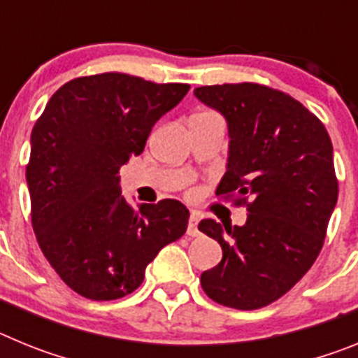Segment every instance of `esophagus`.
I'll use <instances>...</instances> for the list:
<instances>
[{
	"label": "esophagus",
	"mask_w": 358,
	"mask_h": 358,
	"mask_svg": "<svg viewBox=\"0 0 358 358\" xmlns=\"http://www.w3.org/2000/svg\"><path fill=\"white\" fill-rule=\"evenodd\" d=\"M199 213H192L188 218V229H186V235L188 236H197L201 231H199Z\"/></svg>",
	"instance_id": "obj_1"
}]
</instances>
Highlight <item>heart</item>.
<instances>
[{
    "label": "heart",
    "instance_id": "heart-1",
    "mask_svg": "<svg viewBox=\"0 0 358 358\" xmlns=\"http://www.w3.org/2000/svg\"><path fill=\"white\" fill-rule=\"evenodd\" d=\"M201 113H202V110H201Z\"/></svg>",
    "mask_w": 358,
    "mask_h": 358
}]
</instances>
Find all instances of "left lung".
Masks as SVG:
<instances>
[{"label":"left lung","mask_w":358,"mask_h":358,"mask_svg":"<svg viewBox=\"0 0 358 358\" xmlns=\"http://www.w3.org/2000/svg\"><path fill=\"white\" fill-rule=\"evenodd\" d=\"M195 96L220 110L229 127L227 172L217 197L248 208V222L206 218L222 260L201 276L215 303L267 306L289 292L319 256L339 195L327 127L296 98L255 82L201 85Z\"/></svg>","instance_id":"obj_1"}]
</instances>
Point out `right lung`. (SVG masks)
<instances>
[{
  "instance_id": "obj_1",
  "label": "right lung",
  "mask_w": 358,
  "mask_h": 358,
  "mask_svg": "<svg viewBox=\"0 0 358 358\" xmlns=\"http://www.w3.org/2000/svg\"><path fill=\"white\" fill-rule=\"evenodd\" d=\"M188 90L118 71L78 77L53 93L31 129V227L50 265L82 297L134 292L157 252L185 235V204L163 199L132 210L118 170Z\"/></svg>"
}]
</instances>
